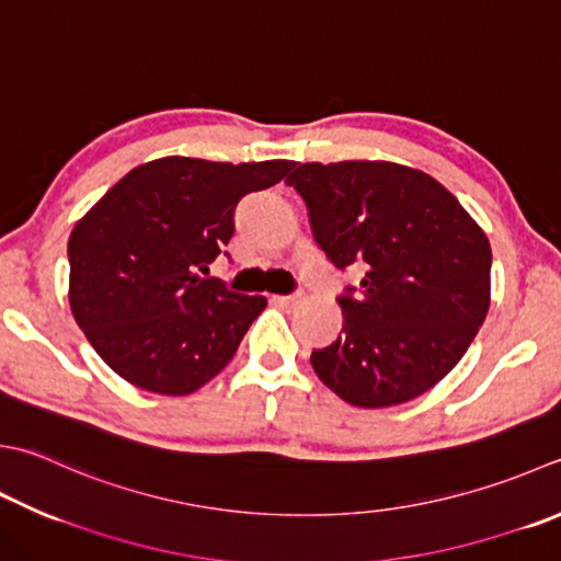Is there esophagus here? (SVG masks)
<instances>
[{"label":"esophagus","mask_w":561,"mask_h":561,"mask_svg":"<svg viewBox=\"0 0 561 561\" xmlns=\"http://www.w3.org/2000/svg\"><path fill=\"white\" fill-rule=\"evenodd\" d=\"M299 299H301V291H294V294H287V296H274V304L294 306V304H299Z\"/></svg>","instance_id":"esophagus-1"}]
</instances>
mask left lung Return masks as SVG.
Masks as SVG:
<instances>
[{
  "mask_svg": "<svg viewBox=\"0 0 561 561\" xmlns=\"http://www.w3.org/2000/svg\"><path fill=\"white\" fill-rule=\"evenodd\" d=\"M287 184L309 206L328 260L362 272L337 296L343 331L311 353L318 379L359 409L421 397L462 359L486 318L484 230L440 182L403 164L306 162Z\"/></svg>",
  "mask_w": 561,
  "mask_h": 561,
  "instance_id": "8db88e82",
  "label": "left lung"
}]
</instances>
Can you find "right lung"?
<instances>
[{
	"instance_id": "1",
	"label": "right lung",
	"mask_w": 561,
	"mask_h": 561,
	"mask_svg": "<svg viewBox=\"0 0 561 561\" xmlns=\"http://www.w3.org/2000/svg\"><path fill=\"white\" fill-rule=\"evenodd\" d=\"M289 170V160L160 158L130 170L75 226L70 309L118 377L186 397L233 359L267 299L206 272L228 257L240 199Z\"/></svg>"
}]
</instances>
